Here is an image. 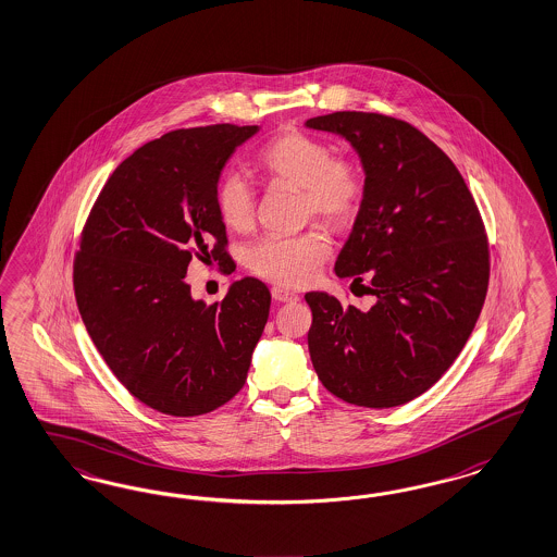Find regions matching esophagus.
I'll return each instance as SVG.
<instances>
[{
    "label": "esophagus",
    "instance_id": "34e87169",
    "mask_svg": "<svg viewBox=\"0 0 557 557\" xmlns=\"http://www.w3.org/2000/svg\"><path fill=\"white\" fill-rule=\"evenodd\" d=\"M271 293L272 299L278 302L297 301L299 299L297 293H290V290H286L283 286H272Z\"/></svg>",
    "mask_w": 557,
    "mask_h": 557
}]
</instances>
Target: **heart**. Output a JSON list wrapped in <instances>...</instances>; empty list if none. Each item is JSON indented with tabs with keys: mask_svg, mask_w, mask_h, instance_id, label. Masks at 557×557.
I'll use <instances>...</instances> for the list:
<instances>
[{
	"mask_svg": "<svg viewBox=\"0 0 557 557\" xmlns=\"http://www.w3.org/2000/svg\"><path fill=\"white\" fill-rule=\"evenodd\" d=\"M260 164L274 183L301 189V213L332 227L350 225L364 203L366 178L356 160L335 157L334 146L301 132L276 136L260 154ZM223 223L248 232L256 222V193L238 171H225L215 187ZM332 244L321 227L297 236H267L246 250L250 271L283 286H302L318 276Z\"/></svg>",
	"mask_w": 557,
	"mask_h": 557,
	"instance_id": "b5f03b06",
	"label": "heart"
}]
</instances>
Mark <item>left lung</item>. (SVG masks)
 Wrapping results in <instances>:
<instances>
[{"label": "left lung", "mask_w": 557, "mask_h": 557, "mask_svg": "<svg viewBox=\"0 0 557 557\" xmlns=\"http://www.w3.org/2000/svg\"><path fill=\"white\" fill-rule=\"evenodd\" d=\"M305 126L346 138L360 157L364 203L335 274L351 285L366 278L376 297L360 311L307 293L311 362L346 403L405 405L454 364L486 299L488 239L476 201L444 150L403 120L335 112Z\"/></svg>", "instance_id": "obj_1"}]
</instances>
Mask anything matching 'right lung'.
<instances>
[{
	"mask_svg": "<svg viewBox=\"0 0 557 557\" xmlns=\"http://www.w3.org/2000/svg\"><path fill=\"white\" fill-rule=\"evenodd\" d=\"M258 126L175 129L144 144L97 197L73 264L81 319L117 381L150 409L209 413L238 395L271 290L246 276L223 301H195L193 258L232 272L215 187ZM236 267V264H234Z\"/></svg>",
	"mask_w": 557,
	"mask_h": 557,
	"instance_id": "right-lung-1",
	"label": "right lung"
}]
</instances>
